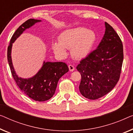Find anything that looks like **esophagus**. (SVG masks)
Masks as SVG:
<instances>
[{
  "mask_svg": "<svg viewBox=\"0 0 133 133\" xmlns=\"http://www.w3.org/2000/svg\"><path fill=\"white\" fill-rule=\"evenodd\" d=\"M69 70H70V72H73V71L75 70V67L72 64L69 65Z\"/></svg>",
  "mask_w": 133,
  "mask_h": 133,
  "instance_id": "34e87169",
  "label": "esophagus"
}]
</instances>
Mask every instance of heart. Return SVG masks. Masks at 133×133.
Here are the masks:
<instances>
[{"mask_svg": "<svg viewBox=\"0 0 133 133\" xmlns=\"http://www.w3.org/2000/svg\"><path fill=\"white\" fill-rule=\"evenodd\" d=\"M97 41L96 33L84 27H77L63 31L58 36V42H53L51 48L60 57H65L67 49L76 59L84 58L91 51Z\"/></svg>", "mask_w": 133, "mask_h": 133, "instance_id": "1", "label": "heart"}]
</instances>
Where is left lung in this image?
<instances>
[{"instance_id": "obj_1", "label": "left lung", "mask_w": 133, "mask_h": 133, "mask_svg": "<svg viewBox=\"0 0 133 133\" xmlns=\"http://www.w3.org/2000/svg\"><path fill=\"white\" fill-rule=\"evenodd\" d=\"M105 32L97 48L82 59L76 69L81 75L79 91L85 97L96 100L112 90L118 82L124 54L121 40L105 22Z\"/></svg>"}]
</instances>
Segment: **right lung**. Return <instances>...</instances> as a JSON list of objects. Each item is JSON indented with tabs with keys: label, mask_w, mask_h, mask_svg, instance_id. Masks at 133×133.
Masks as SVG:
<instances>
[{
	"label": "right lung",
	"mask_w": 133,
	"mask_h": 133,
	"mask_svg": "<svg viewBox=\"0 0 133 133\" xmlns=\"http://www.w3.org/2000/svg\"><path fill=\"white\" fill-rule=\"evenodd\" d=\"M41 21L40 19H29L17 29L10 41L7 56L12 75L20 90L33 100L44 102L54 96L59 79L69 72L67 65L63 62H46L44 61L42 66L36 74L31 78H23L18 76L16 73L11 57L13 43L25 30Z\"/></svg>",
	"instance_id": "obj_1"
}]
</instances>
